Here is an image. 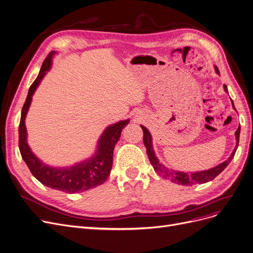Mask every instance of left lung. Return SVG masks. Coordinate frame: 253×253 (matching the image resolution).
Masks as SVG:
<instances>
[{"label": "left lung", "instance_id": "obj_1", "mask_svg": "<svg viewBox=\"0 0 253 253\" xmlns=\"http://www.w3.org/2000/svg\"><path fill=\"white\" fill-rule=\"evenodd\" d=\"M215 71L216 73L219 74V70L218 68L215 66ZM224 87V90L228 93V90H227V86L223 85ZM232 104H233V107L234 109L236 110V108L234 106V103L232 101ZM142 129H143V141H144V145H145L146 147V152H147V155H148V159L153 167V169L156 173H159L160 175H162L164 178H168L170 179L172 182L176 183V184H181V185H194V184H202V183H206L208 181H211V180H213L216 176H218L224 169L226 168V166L230 164L232 162V160L234 159L235 156V153H236V150L238 148V144H239V137H240V126L238 127V129L236 130V140H237V145L235 147V149L233 150L232 154L230 158H228L225 162L219 164L218 166H216L214 168H212V169H209V170H206V171H201V172H192V173H185V172H180V171H174V170H169L167 169V168L162 165L158 158L155 156V153H154V150H153V147H152V138H151V135L149 133V130L144 126H141Z\"/></svg>", "mask_w": 253, "mask_h": 253}]
</instances>
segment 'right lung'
I'll list each match as a JSON object with an SVG mask.
<instances>
[{
    "instance_id": "obj_1",
    "label": "right lung",
    "mask_w": 253,
    "mask_h": 253,
    "mask_svg": "<svg viewBox=\"0 0 253 253\" xmlns=\"http://www.w3.org/2000/svg\"><path fill=\"white\" fill-rule=\"evenodd\" d=\"M54 53V51H51L47 55L42 64L38 77L36 78L29 89L28 97L21 110L18 127V146L22 160L26 162L33 176L38 179L42 184L53 189L68 192V194H75V192L85 191L97 187L98 185L103 184L109 177L113 164V150L115 144L122 135L123 128L127 126L129 120H122V122L108 126L99 139L97 151L89 160L68 168H52L43 164L32 152L28 145L25 120L33 94L46 72L50 69L52 55Z\"/></svg>"
}]
</instances>
